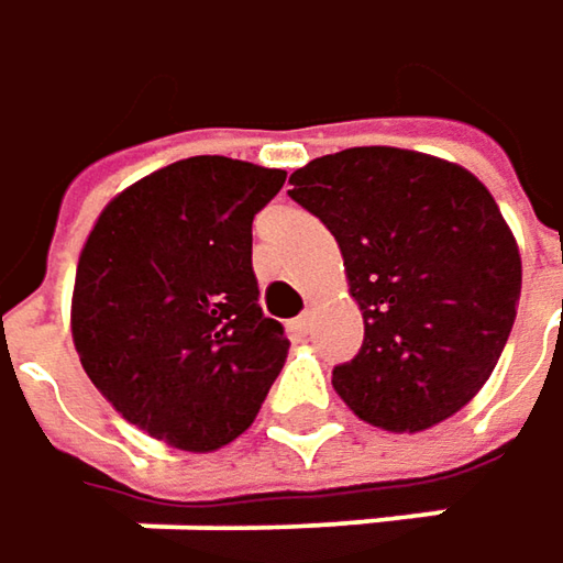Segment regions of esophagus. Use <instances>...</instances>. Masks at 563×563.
Instances as JSON below:
<instances>
[{
    "instance_id": "esophagus-1",
    "label": "esophagus",
    "mask_w": 563,
    "mask_h": 563,
    "mask_svg": "<svg viewBox=\"0 0 563 563\" xmlns=\"http://www.w3.org/2000/svg\"><path fill=\"white\" fill-rule=\"evenodd\" d=\"M289 332L296 334V338H306V334L312 332V309H306L299 319H292V322H289Z\"/></svg>"
}]
</instances>
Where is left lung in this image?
Listing matches in <instances>:
<instances>
[{"label": "left lung", "instance_id": "8db88e82", "mask_svg": "<svg viewBox=\"0 0 563 563\" xmlns=\"http://www.w3.org/2000/svg\"><path fill=\"white\" fill-rule=\"evenodd\" d=\"M289 196L332 231L364 344L332 371L347 409L426 432L489 380L516 322L522 257L481 179L402 147H347L299 167Z\"/></svg>", "mask_w": 563, "mask_h": 563}]
</instances>
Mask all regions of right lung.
<instances>
[{
	"label": "right lung",
	"mask_w": 563,
	"mask_h": 563,
	"mask_svg": "<svg viewBox=\"0 0 563 563\" xmlns=\"http://www.w3.org/2000/svg\"><path fill=\"white\" fill-rule=\"evenodd\" d=\"M283 179L186 157L122 189L79 251V364L122 419L170 448L206 454L247 432L286 364L251 267V222Z\"/></svg>",
	"instance_id": "right-lung-1"
}]
</instances>
